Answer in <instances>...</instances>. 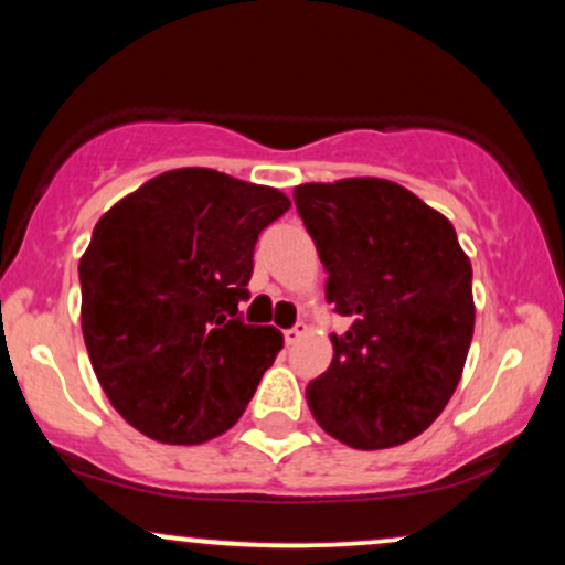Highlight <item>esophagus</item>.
<instances>
[{
  "instance_id": "1",
  "label": "esophagus",
  "mask_w": 565,
  "mask_h": 565,
  "mask_svg": "<svg viewBox=\"0 0 565 565\" xmlns=\"http://www.w3.org/2000/svg\"><path fill=\"white\" fill-rule=\"evenodd\" d=\"M302 334H308V323H297V327H291V329H287V332H284V340H287V345H295L297 340H300Z\"/></svg>"
}]
</instances>
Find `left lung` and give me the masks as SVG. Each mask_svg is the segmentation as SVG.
I'll list each match as a JSON object with an SVG mask.
<instances>
[{
    "instance_id": "left-lung-1",
    "label": "left lung",
    "mask_w": 565,
    "mask_h": 565,
    "mask_svg": "<svg viewBox=\"0 0 565 565\" xmlns=\"http://www.w3.org/2000/svg\"><path fill=\"white\" fill-rule=\"evenodd\" d=\"M295 204L327 268V302L348 316L332 364L308 385L329 436L391 449L438 419L476 329L472 265L454 225L382 178L302 183Z\"/></svg>"
}]
</instances>
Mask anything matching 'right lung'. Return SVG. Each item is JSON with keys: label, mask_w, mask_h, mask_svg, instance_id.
<instances>
[{"label": "right lung", "mask_w": 565, "mask_h": 565, "mask_svg": "<svg viewBox=\"0 0 565 565\" xmlns=\"http://www.w3.org/2000/svg\"><path fill=\"white\" fill-rule=\"evenodd\" d=\"M287 193L204 167L161 172L97 220L79 260L82 334L111 406L142 436L193 446L238 423L284 348L238 319L255 242Z\"/></svg>", "instance_id": "add662e5"}]
</instances>
